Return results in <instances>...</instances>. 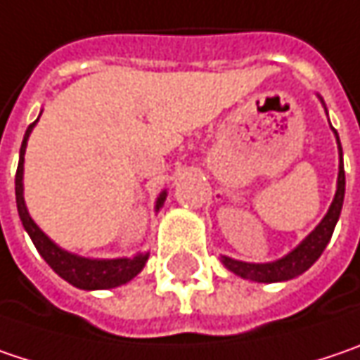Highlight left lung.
<instances>
[{
	"instance_id": "8db88e82",
	"label": "left lung",
	"mask_w": 360,
	"mask_h": 360,
	"mask_svg": "<svg viewBox=\"0 0 360 360\" xmlns=\"http://www.w3.org/2000/svg\"><path fill=\"white\" fill-rule=\"evenodd\" d=\"M320 97V96H318ZM324 110H326V103L324 99L320 97ZM328 114V112H326ZM330 122V120H328ZM332 128V126H330ZM334 136H336V144H338V179H336V193H334V200L328 207L326 216L322 218V222L318 224L302 243L297 244L293 250H289L285 257L277 259V261H271V263H246V261H236L232 257H226L222 255L220 261L222 264L232 271L234 275L248 279V281H257V283H281V281H289V279H295L300 275H304L311 264L320 259V255L324 252L326 244L332 238V232L336 228V222L340 218V212H342V201H345V162H342V146H340V138L338 132L332 128Z\"/></svg>"
}]
</instances>
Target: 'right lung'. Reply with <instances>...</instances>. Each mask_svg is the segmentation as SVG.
<instances>
[{
    "label": "right lung",
    "instance_id": "obj_1",
    "mask_svg": "<svg viewBox=\"0 0 360 360\" xmlns=\"http://www.w3.org/2000/svg\"><path fill=\"white\" fill-rule=\"evenodd\" d=\"M36 122L28 126V130L24 134L22 148H20L18 173H15L18 214H20V220H22L24 230L32 238L36 250L40 252V257L46 263L51 264V269L58 277H63L67 283H71L73 287H79V289H85V291L114 289V287H120L124 285V283H128V281H132L138 273L144 269V264L148 261V252H136L134 257H120V259H89V257H81V255H75V252L65 250L63 246H58L54 240H51L40 230V226L32 220V216H30V212L26 207V201H24V155H26L28 138L32 134ZM165 200H167V189H162L157 201H155V212H159L160 207H162Z\"/></svg>",
    "mask_w": 360,
    "mask_h": 360
}]
</instances>
